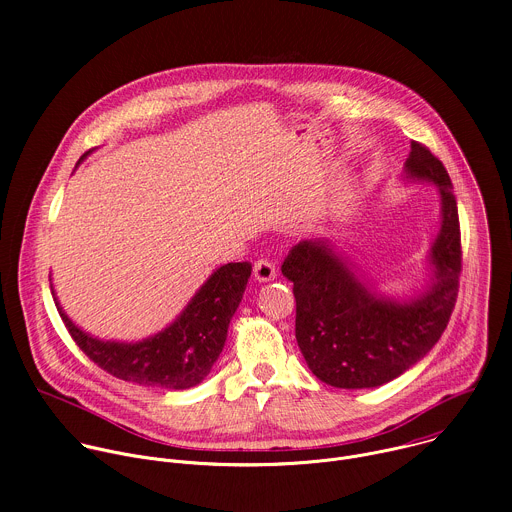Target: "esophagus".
<instances>
[{"label": "esophagus", "mask_w": 512, "mask_h": 512, "mask_svg": "<svg viewBox=\"0 0 512 512\" xmlns=\"http://www.w3.org/2000/svg\"><path fill=\"white\" fill-rule=\"evenodd\" d=\"M253 275H255L257 281H271V279H275V277H277L275 263L269 261V259H259V261H255Z\"/></svg>", "instance_id": "34e87169"}]
</instances>
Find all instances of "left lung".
<instances>
[{"label":"left lung","mask_w":512,"mask_h":512,"mask_svg":"<svg viewBox=\"0 0 512 512\" xmlns=\"http://www.w3.org/2000/svg\"><path fill=\"white\" fill-rule=\"evenodd\" d=\"M405 176L435 184L442 198V229L429 253L433 275L421 296L397 302L375 294L328 239L300 241L281 265L294 281L298 346L326 385L371 389L397 379L435 346L454 312L462 245L452 180L417 141H411Z\"/></svg>","instance_id":"left-lung-1"}]
</instances>
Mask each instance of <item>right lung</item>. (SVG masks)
I'll return each mask as SVG.
<instances>
[{"label":"right lung","instance_id":"obj_1","mask_svg":"<svg viewBox=\"0 0 512 512\" xmlns=\"http://www.w3.org/2000/svg\"><path fill=\"white\" fill-rule=\"evenodd\" d=\"M89 154H83L79 162ZM249 277L251 263L247 261L218 267L168 328L141 342L93 338L68 320L58 302L56 308L72 340L97 367L121 381L180 391L198 385L223 352Z\"/></svg>","mask_w":512,"mask_h":512}]
</instances>
